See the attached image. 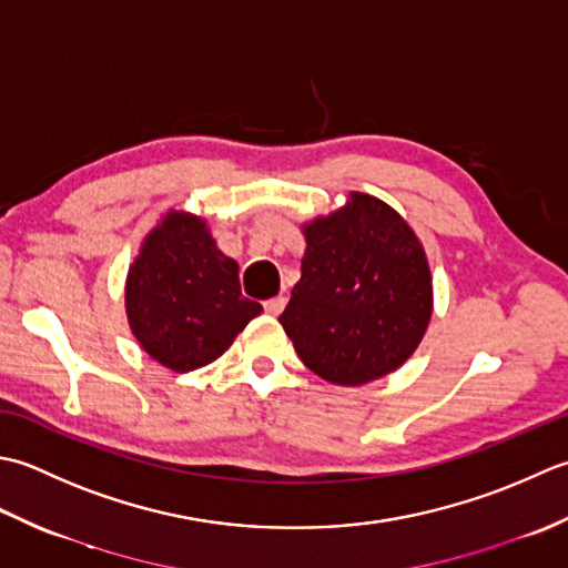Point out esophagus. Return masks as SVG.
Returning <instances> with one entry per match:
<instances>
[{"instance_id": "1", "label": "esophagus", "mask_w": 568, "mask_h": 568, "mask_svg": "<svg viewBox=\"0 0 568 568\" xmlns=\"http://www.w3.org/2000/svg\"><path fill=\"white\" fill-rule=\"evenodd\" d=\"M286 306V296H274L264 301V311H267L270 316H280Z\"/></svg>"}]
</instances>
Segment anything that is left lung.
Here are the masks:
<instances>
[{"label":"left lung","instance_id":"obj_1","mask_svg":"<svg viewBox=\"0 0 568 568\" xmlns=\"http://www.w3.org/2000/svg\"><path fill=\"white\" fill-rule=\"evenodd\" d=\"M304 235L301 280L280 316L301 361L351 387L397 369L432 318V272L412 227L373 195L353 193Z\"/></svg>","mask_w":568,"mask_h":568}]
</instances>
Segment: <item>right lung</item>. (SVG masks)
<instances>
[{
	"instance_id": "obj_1",
	"label": "right lung",
	"mask_w": 568,
	"mask_h": 568,
	"mask_svg": "<svg viewBox=\"0 0 568 568\" xmlns=\"http://www.w3.org/2000/svg\"><path fill=\"white\" fill-rule=\"evenodd\" d=\"M260 311L242 296L237 262L215 247L201 217L169 213L126 276L139 345L176 373L213 363Z\"/></svg>"
}]
</instances>
